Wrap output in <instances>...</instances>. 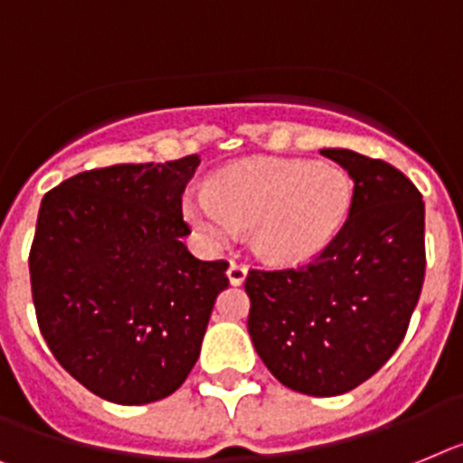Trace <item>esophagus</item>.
<instances>
[{
	"instance_id": "obj_1",
	"label": "esophagus",
	"mask_w": 463,
	"mask_h": 463,
	"mask_svg": "<svg viewBox=\"0 0 463 463\" xmlns=\"http://www.w3.org/2000/svg\"><path fill=\"white\" fill-rule=\"evenodd\" d=\"M244 278H247V268H244L242 263L232 261L231 266H228V279H231V285H242Z\"/></svg>"
}]
</instances>
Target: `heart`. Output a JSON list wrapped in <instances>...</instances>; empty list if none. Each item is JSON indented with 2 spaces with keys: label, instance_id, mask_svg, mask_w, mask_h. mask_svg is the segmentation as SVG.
I'll use <instances>...</instances> for the list:
<instances>
[{
  "label": "heart",
  "instance_id": "obj_1",
  "mask_svg": "<svg viewBox=\"0 0 463 463\" xmlns=\"http://www.w3.org/2000/svg\"><path fill=\"white\" fill-rule=\"evenodd\" d=\"M353 202L344 169L308 159H250L221 172L207 200L188 216L209 242H231L254 228V250L266 261L301 263L327 250Z\"/></svg>",
  "mask_w": 463,
  "mask_h": 463
}]
</instances>
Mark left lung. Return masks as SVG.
I'll use <instances>...</instances> for the list:
<instances>
[{
    "label": "left lung",
    "mask_w": 463,
    "mask_h": 463,
    "mask_svg": "<svg viewBox=\"0 0 463 463\" xmlns=\"http://www.w3.org/2000/svg\"><path fill=\"white\" fill-rule=\"evenodd\" d=\"M322 155L353 178L348 219L306 266L250 270L251 344L291 391L329 398L367 382L405 339L426 270L423 200L382 159Z\"/></svg>",
    "instance_id": "1"
}]
</instances>
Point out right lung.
<instances>
[{"label":"right lung","instance_id":"right-lung-1","mask_svg":"<svg viewBox=\"0 0 463 463\" xmlns=\"http://www.w3.org/2000/svg\"><path fill=\"white\" fill-rule=\"evenodd\" d=\"M197 155L112 165L49 190L30 282L42 336L70 376L118 405L172 395L200 357L225 261H202L181 195Z\"/></svg>","mask_w":463,"mask_h":463}]
</instances>
